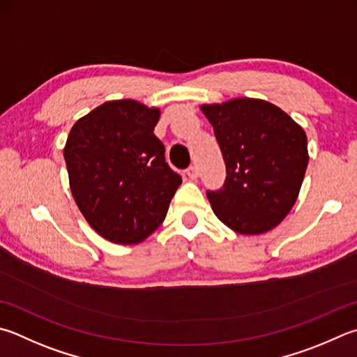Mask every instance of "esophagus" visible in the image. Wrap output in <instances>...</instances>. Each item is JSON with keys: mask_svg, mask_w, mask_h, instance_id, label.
Here are the masks:
<instances>
[{"mask_svg": "<svg viewBox=\"0 0 357 357\" xmlns=\"http://www.w3.org/2000/svg\"><path fill=\"white\" fill-rule=\"evenodd\" d=\"M185 173H187V176H189L190 179H197L198 178V168L193 167V165L187 168Z\"/></svg>", "mask_w": 357, "mask_h": 357, "instance_id": "esophagus-1", "label": "esophagus"}]
</instances>
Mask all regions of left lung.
Masks as SVG:
<instances>
[{"label": "left lung", "instance_id": "left-lung-1", "mask_svg": "<svg viewBox=\"0 0 357 357\" xmlns=\"http://www.w3.org/2000/svg\"><path fill=\"white\" fill-rule=\"evenodd\" d=\"M226 165L220 190H207L212 211L245 236L280 225L300 193L309 154L303 128L280 107L256 98L203 105Z\"/></svg>", "mask_w": 357, "mask_h": 357}]
</instances>
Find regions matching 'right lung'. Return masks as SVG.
I'll use <instances>...</instances> for the list:
<instances>
[{
	"label": "right lung",
	"instance_id": "right-lung-1",
	"mask_svg": "<svg viewBox=\"0 0 357 357\" xmlns=\"http://www.w3.org/2000/svg\"><path fill=\"white\" fill-rule=\"evenodd\" d=\"M159 109L107 101L77 120L66 158L70 189L87 223L106 241L132 245L153 234L183 183L154 135Z\"/></svg>",
	"mask_w": 357,
	"mask_h": 357
}]
</instances>
